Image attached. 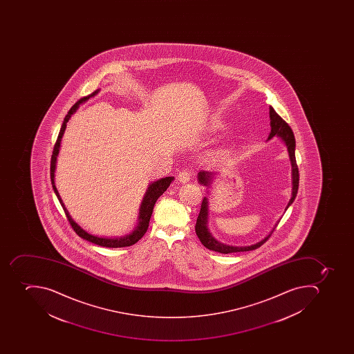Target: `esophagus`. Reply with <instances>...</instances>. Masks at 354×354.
<instances>
[{"label":"esophagus","mask_w":354,"mask_h":354,"mask_svg":"<svg viewBox=\"0 0 354 354\" xmlns=\"http://www.w3.org/2000/svg\"><path fill=\"white\" fill-rule=\"evenodd\" d=\"M192 178V173L190 170H183L178 175V180L183 184H186Z\"/></svg>","instance_id":"1"}]
</instances>
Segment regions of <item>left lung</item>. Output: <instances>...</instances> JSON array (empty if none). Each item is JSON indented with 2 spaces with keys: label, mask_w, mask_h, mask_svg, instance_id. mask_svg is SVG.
Listing matches in <instances>:
<instances>
[{
  "label": "left lung",
  "mask_w": 354,
  "mask_h": 354,
  "mask_svg": "<svg viewBox=\"0 0 354 354\" xmlns=\"http://www.w3.org/2000/svg\"><path fill=\"white\" fill-rule=\"evenodd\" d=\"M269 114H270V126L271 131L270 135L268 137V140H271L274 136H278L283 140L284 144L287 146L288 153H289L290 162L292 166V196L288 203L287 210L290 205L295 201L297 194L299 189V169L298 165L295 162V135H293L292 129L286 123L281 117L277 114V111L273 109L272 106L269 107ZM217 173H212V171H199L198 173V183L203 185V186L209 187L212 185V179ZM277 227V225H276ZM276 227L272 229L270 234H268L265 239H262L259 243H254L251 245H243V247H236V245H225V243H220L217 239L212 237L210 231L208 229V198L205 197L201 203V212L198 214L197 223H196V234L198 238L201 240L207 249L209 250L216 251L220 254H232V252H241V251H250L254 249L259 248L263 243L271 237L273 230Z\"/></svg>",
  "instance_id": "left-lung-1"
}]
</instances>
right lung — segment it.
I'll list each match as a JSON object with an SVG mask.
<instances>
[{
  "label": "right lung",
  "mask_w": 354,
  "mask_h": 354,
  "mask_svg": "<svg viewBox=\"0 0 354 354\" xmlns=\"http://www.w3.org/2000/svg\"><path fill=\"white\" fill-rule=\"evenodd\" d=\"M98 92H100V89L95 91V92H93L92 94L88 95L86 97H83L77 100V102L72 106V109L68 111L66 116H65L64 122L62 124L61 131H59V136H57L55 145H54L52 158H50V181H52V186H53V190L54 192H55L56 197H57L59 203H61L62 207L64 209V212L65 214H66L67 219H68V223H71L72 228L74 229V231H75L76 234H77L80 237L87 240L89 243L102 245V247H106V248H123V247H129V245H135V243H136L138 240L142 239V236L146 234L148 225H149V220H151V214H153V206H155L157 199L166 192L169 185L171 184V181L174 180V177H165V178L158 179V180L153 181V183H151V184L148 186L147 192H146L145 196L142 198V205H140V216H138L137 227H135L134 230L131 231V234H126V236H123V237L104 238L94 236V234H88L87 231L81 228V227L71 218L70 214L67 212L64 203H63L61 197H59V192L56 189L55 183H54L56 158H57V155H59V153L62 137L64 135L66 124L67 122L70 120L71 116L77 111L81 104L85 103L87 100L95 96Z\"/></svg>",
  "instance_id": "1"
}]
</instances>
